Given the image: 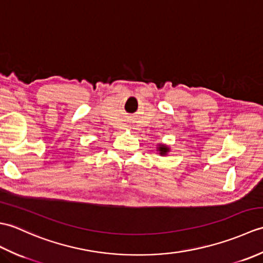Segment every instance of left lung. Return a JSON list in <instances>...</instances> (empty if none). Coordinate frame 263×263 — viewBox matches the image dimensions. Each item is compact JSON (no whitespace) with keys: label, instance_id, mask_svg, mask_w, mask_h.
Returning a JSON list of instances; mask_svg holds the SVG:
<instances>
[{"label":"left lung","instance_id":"left-lung-1","mask_svg":"<svg viewBox=\"0 0 263 263\" xmlns=\"http://www.w3.org/2000/svg\"><path fill=\"white\" fill-rule=\"evenodd\" d=\"M157 149H158V152H159V155H161V156L167 155V153L170 152V148L167 147V146H165V144H159V147Z\"/></svg>","mask_w":263,"mask_h":263}]
</instances>
